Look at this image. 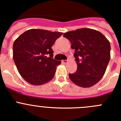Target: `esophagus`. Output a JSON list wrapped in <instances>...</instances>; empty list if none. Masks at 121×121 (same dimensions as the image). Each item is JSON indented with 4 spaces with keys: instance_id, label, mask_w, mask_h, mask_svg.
<instances>
[{
    "instance_id": "obj_1",
    "label": "esophagus",
    "mask_w": 121,
    "mask_h": 121,
    "mask_svg": "<svg viewBox=\"0 0 121 121\" xmlns=\"http://www.w3.org/2000/svg\"><path fill=\"white\" fill-rule=\"evenodd\" d=\"M62 63H63V64H65V65H67V63H68V62L66 60H63L62 61Z\"/></svg>"
}]
</instances>
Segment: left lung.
<instances>
[{
  "label": "left lung",
  "instance_id": "obj_1",
  "mask_svg": "<svg viewBox=\"0 0 121 121\" xmlns=\"http://www.w3.org/2000/svg\"><path fill=\"white\" fill-rule=\"evenodd\" d=\"M75 50L77 64L75 73L69 74L70 80L81 87H90L103 78L110 59V43L99 31L81 28L64 33Z\"/></svg>",
  "mask_w": 121,
  "mask_h": 121
}]
</instances>
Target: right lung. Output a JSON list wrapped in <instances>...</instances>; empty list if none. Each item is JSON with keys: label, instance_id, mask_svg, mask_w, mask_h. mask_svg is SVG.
I'll use <instances>...</instances> for the list:
<instances>
[{"label": "right lung", "instance_id": "1", "mask_svg": "<svg viewBox=\"0 0 121 121\" xmlns=\"http://www.w3.org/2000/svg\"><path fill=\"white\" fill-rule=\"evenodd\" d=\"M62 32L31 29L21 34L13 44V60L25 81L42 85L54 78L60 61L53 59V44Z\"/></svg>", "mask_w": 121, "mask_h": 121}]
</instances>
